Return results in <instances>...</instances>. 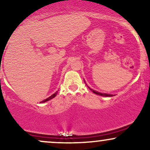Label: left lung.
<instances>
[{"instance_id":"8db88e82","label":"left lung","mask_w":150,"mask_h":150,"mask_svg":"<svg viewBox=\"0 0 150 150\" xmlns=\"http://www.w3.org/2000/svg\"><path fill=\"white\" fill-rule=\"evenodd\" d=\"M89 89H90V88H89ZM91 89L93 93H96V94H97V95L102 96H112V95H111V94H107V93H102L98 92V91H94V90H93L91 89Z\"/></svg>"}]
</instances>
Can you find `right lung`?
Wrapping results in <instances>:
<instances>
[{"instance_id":"obj_1","label":"right lung","mask_w":150,"mask_h":150,"mask_svg":"<svg viewBox=\"0 0 150 150\" xmlns=\"http://www.w3.org/2000/svg\"><path fill=\"white\" fill-rule=\"evenodd\" d=\"M57 93H58V91H57V92H56V93H54V94H52V95L51 96H50V97H49V98H46V99H45V100H42V102H41V103H45V102H46V101H48V100H51V99H52V98H54V97L56 96H57Z\"/></svg>"}]
</instances>
